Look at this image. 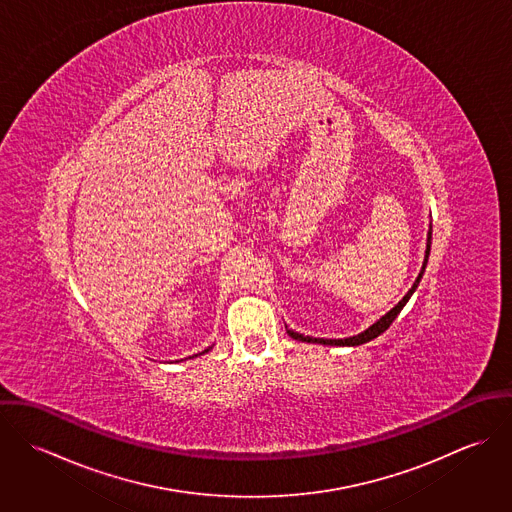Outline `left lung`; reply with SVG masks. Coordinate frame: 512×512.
Wrapping results in <instances>:
<instances>
[{
	"instance_id": "left-lung-1",
	"label": "left lung",
	"mask_w": 512,
	"mask_h": 512,
	"mask_svg": "<svg viewBox=\"0 0 512 512\" xmlns=\"http://www.w3.org/2000/svg\"><path fill=\"white\" fill-rule=\"evenodd\" d=\"M430 246H432V226H430V232H428V244H426L424 266H422V270H420V274H418L414 286L410 288V292L406 293V295L398 301V305H394L386 315H382L376 323H372L363 333L353 335V337H347V339H315V337H305V335H301V333H295L292 329H288V335H290L292 339H295V341L319 343V345H331V347H357V345H363V343H368V341L376 339L380 333H384V331L392 325V321L398 317V313H400L402 307L408 303V299L412 297V293L416 292V288H418V284H420V280H422V276H424V272H426V264H428V256H430Z\"/></svg>"
}]
</instances>
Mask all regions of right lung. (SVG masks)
<instances>
[{"mask_svg": "<svg viewBox=\"0 0 512 512\" xmlns=\"http://www.w3.org/2000/svg\"><path fill=\"white\" fill-rule=\"evenodd\" d=\"M209 349H211V347H209ZM209 349H207V351H209ZM207 351H203V353H207Z\"/></svg>", "mask_w": 512, "mask_h": 512, "instance_id": "1", "label": "right lung"}]
</instances>
